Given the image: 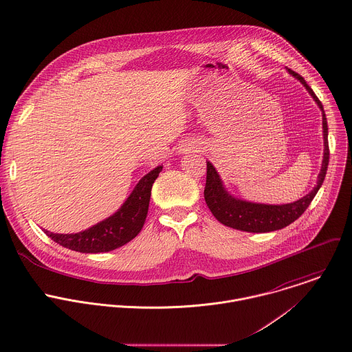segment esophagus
Masks as SVG:
<instances>
[{
	"label": "esophagus",
	"instance_id": "34e87169",
	"mask_svg": "<svg viewBox=\"0 0 352 352\" xmlns=\"http://www.w3.org/2000/svg\"><path fill=\"white\" fill-rule=\"evenodd\" d=\"M195 144L193 142H190V141H188V142H184L181 146H179V153H189V152H192V151H195Z\"/></svg>",
	"mask_w": 352,
	"mask_h": 352
}]
</instances>
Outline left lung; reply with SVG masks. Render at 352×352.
<instances>
[{
	"label": "left lung",
	"instance_id": "8db88e82",
	"mask_svg": "<svg viewBox=\"0 0 352 352\" xmlns=\"http://www.w3.org/2000/svg\"><path fill=\"white\" fill-rule=\"evenodd\" d=\"M289 74L298 78L307 92L311 95L320 110L322 111V136H324V157L320 174L317 177V185L302 199L280 206L252 203L242 199H236L227 192L220 175L211 162H207V184L204 189V197L212 214L224 226L246 231V232H270L287 227L295 221L303 212L307 210L311 200L320 190L328 170L329 163V146H328V124L322 103L318 100L313 89L307 85L305 78L291 69Z\"/></svg>",
	"mask_w": 352,
	"mask_h": 352
}]
</instances>
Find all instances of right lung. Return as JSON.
Instances as JSON below:
<instances>
[{
  "instance_id": "obj_1",
  "label": "right lung",
  "mask_w": 352,
  "mask_h": 352,
  "mask_svg": "<svg viewBox=\"0 0 352 352\" xmlns=\"http://www.w3.org/2000/svg\"><path fill=\"white\" fill-rule=\"evenodd\" d=\"M162 168L163 166H157L145 174L121 208L104 220L76 234H56L45 230L46 235L61 246L80 253H104L124 246L144 226L152 184Z\"/></svg>"
}]
</instances>
